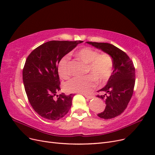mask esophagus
<instances>
[{"mask_svg":"<svg viewBox=\"0 0 155 155\" xmlns=\"http://www.w3.org/2000/svg\"><path fill=\"white\" fill-rule=\"evenodd\" d=\"M84 96H85V97L88 98V99H92V98H93L94 97L92 96H89V95H87V94H83Z\"/></svg>","mask_w":155,"mask_h":155,"instance_id":"1","label":"esophagus"}]
</instances>
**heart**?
Returning <instances> with one entry per match:
<instances>
[{"label": "heart", "mask_w": 155, "mask_h": 155, "mask_svg": "<svg viewBox=\"0 0 155 155\" xmlns=\"http://www.w3.org/2000/svg\"><path fill=\"white\" fill-rule=\"evenodd\" d=\"M74 55L87 64L85 73L88 74L83 78H74L65 83L64 91L68 93H80L87 94L96 87V82L100 85L106 83L110 79L113 70V61L107 54H101L92 48L86 46L78 50ZM68 55L60 59L58 65L59 76L67 79L70 76Z\"/></svg>", "instance_id": "1"}]
</instances>
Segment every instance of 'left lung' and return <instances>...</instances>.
<instances>
[{"label":"left lung","instance_id":"obj_1","mask_svg":"<svg viewBox=\"0 0 155 155\" xmlns=\"http://www.w3.org/2000/svg\"><path fill=\"white\" fill-rule=\"evenodd\" d=\"M111 56L114 70L107 85L98 92L104 95L97 97L105 100V110L97 114L103 119H111L120 115L125 110L133 96L135 84V68L129 56L124 51L109 43L87 42Z\"/></svg>","mask_w":155,"mask_h":155}]
</instances>
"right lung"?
Listing matches in <instances>:
<instances>
[{"label": "right lung", "mask_w": 155, "mask_h": 155, "mask_svg": "<svg viewBox=\"0 0 155 155\" xmlns=\"http://www.w3.org/2000/svg\"><path fill=\"white\" fill-rule=\"evenodd\" d=\"M82 42L48 41L28 56L22 70L23 83L30 105L43 118L58 120L71 107L74 94L57 95L61 90L58 65L61 59ZM55 95L57 99L54 98Z\"/></svg>", "instance_id": "add662e5"}]
</instances>
